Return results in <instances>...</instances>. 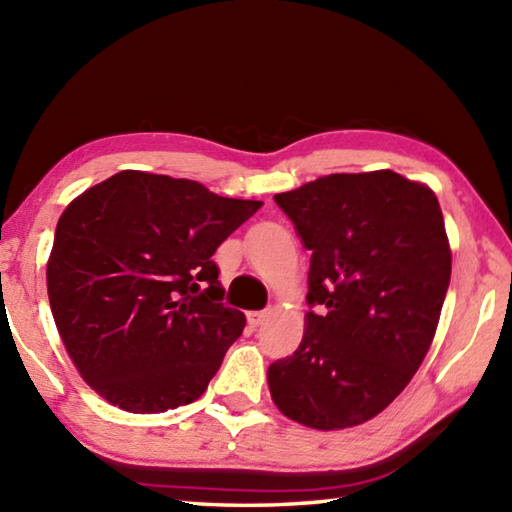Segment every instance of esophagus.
<instances>
[{
	"instance_id": "34e87169",
	"label": "esophagus",
	"mask_w": 512,
	"mask_h": 512,
	"mask_svg": "<svg viewBox=\"0 0 512 512\" xmlns=\"http://www.w3.org/2000/svg\"><path fill=\"white\" fill-rule=\"evenodd\" d=\"M268 315H270V310H253V313H248V324L250 326H262Z\"/></svg>"
}]
</instances>
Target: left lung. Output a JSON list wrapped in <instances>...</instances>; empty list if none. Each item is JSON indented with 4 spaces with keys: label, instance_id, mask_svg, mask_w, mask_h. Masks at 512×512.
I'll return each instance as SVG.
<instances>
[{
    "label": "left lung",
    "instance_id": "8db88e82",
    "mask_svg": "<svg viewBox=\"0 0 512 512\" xmlns=\"http://www.w3.org/2000/svg\"><path fill=\"white\" fill-rule=\"evenodd\" d=\"M277 206L310 250L302 344L268 368L275 406L317 430L359 426L422 366L450 284L433 190L393 173H335Z\"/></svg>",
    "mask_w": 512,
    "mask_h": 512
}]
</instances>
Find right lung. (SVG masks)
Returning a JSON list of instances; mask_svg holds the SVG:
<instances>
[{
    "label": "right lung",
    "mask_w": 512,
    "mask_h": 512,
    "mask_svg": "<svg viewBox=\"0 0 512 512\" xmlns=\"http://www.w3.org/2000/svg\"><path fill=\"white\" fill-rule=\"evenodd\" d=\"M262 208L190 179L122 170L59 217L50 310L84 382L128 413L195 402L242 335L215 250Z\"/></svg>",
    "instance_id": "right-lung-1"
}]
</instances>
